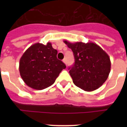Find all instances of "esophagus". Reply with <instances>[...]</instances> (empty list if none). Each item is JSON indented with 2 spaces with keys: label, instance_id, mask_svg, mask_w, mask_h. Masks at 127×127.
I'll return each mask as SVG.
<instances>
[{
  "label": "esophagus",
  "instance_id": "obj_1",
  "mask_svg": "<svg viewBox=\"0 0 127 127\" xmlns=\"http://www.w3.org/2000/svg\"><path fill=\"white\" fill-rule=\"evenodd\" d=\"M63 62L65 64H66V59H64L63 60Z\"/></svg>",
  "mask_w": 127,
  "mask_h": 127
}]
</instances>
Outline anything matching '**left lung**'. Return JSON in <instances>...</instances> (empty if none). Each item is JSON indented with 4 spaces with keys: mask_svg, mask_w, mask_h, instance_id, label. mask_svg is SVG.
<instances>
[{
    "mask_svg": "<svg viewBox=\"0 0 127 127\" xmlns=\"http://www.w3.org/2000/svg\"><path fill=\"white\" fill-rule=\"evenodd\" d=\"M63 42L71 49L75 63L69 71L73 83L86 92L100 88L106 81L111 70L108 54L93 42Z\"/></svg>",
    "mask_w": 127,
    "mask_h": 127,
    "instance_id": "obj_1",
    "label": "left lung"
}]
</instances>
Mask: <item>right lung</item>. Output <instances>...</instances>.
<instances>
[{"label": "right lung", "instance_id": "right-lung-1", "mask_svg": "<svg viewBox=\"0 0 127 127\" xmlns=\"http://www.w3.org/2000/svg\"><path fill=\"white\" fill-rule=\"evenodd\" d=\"M57 51L51 43H36L31 45L21 57L19 71L28 86L43 90L55 82L65 64L57 58Z\"/></svg>", "mask_w": 127, "mask_h": 127}]
</instances>
